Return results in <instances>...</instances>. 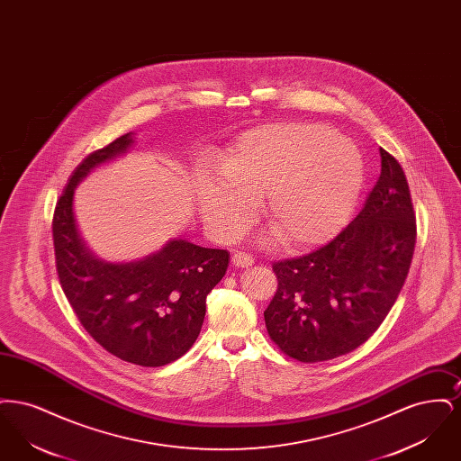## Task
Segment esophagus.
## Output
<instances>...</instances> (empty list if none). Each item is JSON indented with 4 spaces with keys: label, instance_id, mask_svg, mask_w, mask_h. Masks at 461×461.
Returning <instances> with one entry per match:
<instances>
[{
    "label": "esophagus",
    "instance_id": "esophagus-1",
    "mask_svg": "<svg viewBox=\"0 0 461 461\" xmlns=\"http://www.w3.org/2000/svg\"><path fill=\"white\" fill-rule=\"evenodd\" d=\"M231 263L237 267H249L254 264V258L250 254H245V252H235L233 258H231Z\"/></svg>",
    "mask_w": 461,
    "mask_h": 461
}]
</instances>
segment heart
<instances>
[{"label": "heart", "instance_id": "1", "mask_svg": "<svg viewBox=\"0 0 461 461\" xmlns=\"http://www.w3.org/2000/svg\"><path fill=\"white\" fill-rule=\"evenodd\" d=\"M222 173L197 177L200 212L233 240L252 224L258 200L286 250L331 240L351 220L366 162L351 138L321 122H271L243 132L221 157Z\"/></svg>", "mask_w": 461, "mask_h": 461}]
</instances>
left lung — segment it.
<instances>
[{
	"mask_svg": "<svg viewBox=\"0 0 461 461\" xmlns=\"http://www.w3.org/2000/svg\"><path fill=\"white\" fill-rule=\"evenodd\" d=\"M380 157L378 181L354 221L321 249L273 263L278 288L264 321L297 361H327L365 344L404 285L417 220L401 164L384 149Z\"/></svg>",
	"mask_w": 461,
	"mask_h": 461,
	"instance_id": "1",
	"label": "left lung"
}]
</instances>
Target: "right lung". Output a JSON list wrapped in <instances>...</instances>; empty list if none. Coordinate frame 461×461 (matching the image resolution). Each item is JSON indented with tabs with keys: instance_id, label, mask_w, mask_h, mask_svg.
I'll list each match as a JSON object with an SVG mask.
<instances>
[{
	"instance_id": "add662e5",
	"label": "right lung",
	"mask_w": 461,
	"mask_h": 461,
	"mask_svg": "<svg viewBox=\"0 0 461 461\" xmlns=\"http://www.w3.org/2000/svg\"><path fill=\"white\" fill-rule=\"evenodd\" d=\"M132 143V132L122 134L74 169L55 207L53 245L60 285L85 330L115 357L152 368L194 346L207 294L224 276L230 254L181 239L131 263H110L89 250L74 218V190Z\"/></svg>"
}]
</instances>
